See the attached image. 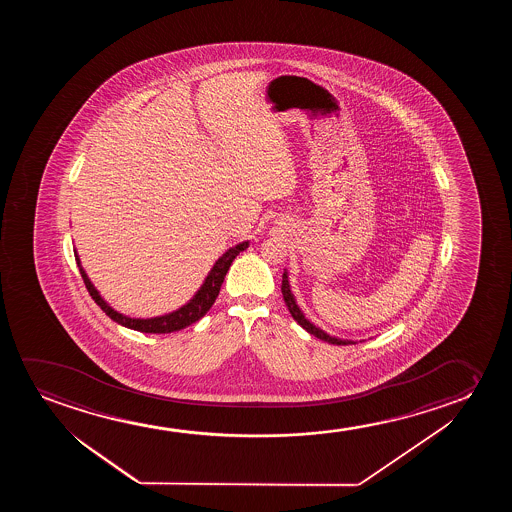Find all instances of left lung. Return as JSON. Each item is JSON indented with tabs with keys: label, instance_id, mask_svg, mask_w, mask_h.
Returning a JSON list of instances; mask_svg holds the SVG:
<instances>
[{
	"label": "left lung",
	"instance_id": "obj_1",
	"mask_svg": "<svg viewBox=\"0 0 512 512\" xmlns=\"http://www.w3.org/2000/svg\"><path fill=\"white\" fill-rule=\"evenodd\" d=\"M281 294H283V299H285V304H287L290 315L294 316L295 322L299 323L302 329L308 330L311 336L318 337V339L327 341L329 344H337V346H341V344H343V346L344 344H357V341H351V339H341V337L330 336V334H327L325 330L320 329V327H316L315 323L309 322L308 318H306L304 313H302L301 308L297 306L294 294H292V290H290L287 269H285V273H283V281H281Z\"/></svg>",
	"mask_w": 512,
	"mask_h": 512
}]
</instances>
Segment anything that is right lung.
<instances>
[{
  "label": "right lung",
  "mask_w": 512,
  "mask_h": 512,
  "mask_svg": "<svg viewBox=\"0 0 512 512\" xmlns=\"http://www.w3.org/2000/svg\"><path fill=\"white\" fill-rule=\"evenodd\" d=\"M248 241H243L239 245L232 246L227 252L218 257L217 262L211 267L210 273L204 278L203 285L199 287L194 297L190 299L187 304H183L182 308L176 309L173 313L168 315L154 316V318H131V316L122 315L119 311L108 304V302L99 295L96 287L92 285V281L89 280V276L84 271V267L80 264L78 259L77 250H75V260H77L78 269L82 274V280H84L85 288L89 290L94 302L98 304L99 308L105 311L106 315L112 318L113 322L124 325L127 329L138 330V332H145V334H169V332H176V330L185 329L192 323H196L197 320H201L208 311H210L213 302L218 297L220 287L224 283L225 274L231 267L232 260L238 257L239 252H243L248 248Z\"/></svg>",
  "instance_id": "right-lung-1"
}]
</instances>
